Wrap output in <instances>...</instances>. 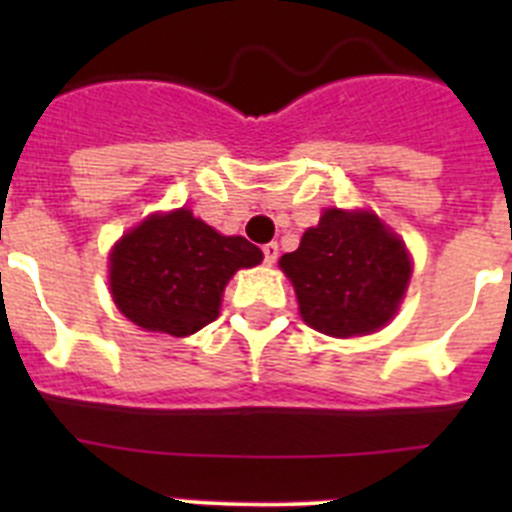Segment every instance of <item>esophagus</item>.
I'll return each mask as SVG.
<instances>
[{"label": "esophagus", "mask_w": 512, "mask_h": 512, "mask_svg": "<svg viewBox=\"0 0 512 512\" xmlns=\"http://www.w3.org/2000/svg\"><path fill=\"white\" fill-rule=\"evenodd\" d=\"M261 251H264V264H274V261H277V256H279V246L277 243H266L264 248H261Z\"/></svg>", "instance_id": "obj_1"}]
</instances>
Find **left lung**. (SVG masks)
I'll use <instances>...</instances> for the list:
<instances>
[{"mask_svg": "<svg viewBox=\"0 0 512 512\" xmlns=\"http://www.w3.org/2000/svg\"><path fill=\"white\" fill-rule=\"evenodd\" d=\"M279 266L295 284L302 320L336 338L382 328L410 282L405 246L372 212H323Z\"/></svg>", "mask_w": 512, "mask_h": 512, "instance_id": "8db88e82", "label": "left lung"}]
</instances>
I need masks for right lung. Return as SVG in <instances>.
Wrapping results in <instances>:
<instances>
[{"instance_id":"1","label":"right lung","mask_w":512,"mask_h":512,"mask_svg":"<svg viewBox=\"0 0 512 512\" xmlns=\"http://www.w3.org/2000/svg\"><path fill=\"white\" fill-rule=\"evenodd\" d=\"M261 259L246 238L220 235L182 207L122 235L110 256L112 297L140 328L192 336L217 318L235 271Z\"/></svg>"}]
</instances>
